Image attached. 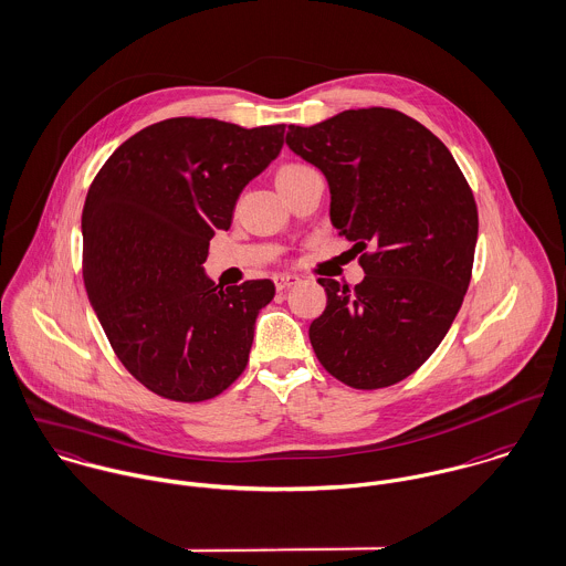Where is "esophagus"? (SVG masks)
<instances>
[{
	"instance_id": "esophagus-1",
	"label": "esophagus",
	"mask_w": 566,
	"mask_h": 566,
	"mask_svg": "<svg viewBox=\"0 0 566 566\" xmlns=\"http://www.w3.org/2000/svg\"><path fill=\"white\" fill-rule=\"evenodd\" d=\"M273 282H275V289H277V291H286V289L295 286V284L300 282V277H297V275H275Z\"/></svg>"
}]
</instances>
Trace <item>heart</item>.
Masks as SVG:
<instances>
[{"instance_id": "1", "label": "heart", "mask_w": 566, "mask_h": 566, "mask_svg": "<svg viewBox=\"0 0 566 566\" xmlns=\"http://www.w3.org/2000/svg\"><path fill=\"white\" fill-rule=\"evenodd\" d=\"M311 172H317V170L311 168V166H304V164H286L277 170V186L284 188V186H289V184H293V181H297V179H302Z\"/></svg>"}]
</instances>
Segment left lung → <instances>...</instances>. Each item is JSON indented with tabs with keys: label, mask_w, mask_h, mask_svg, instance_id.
I'll return each mask as SVG.
<instances>
[{
	"label": "left lung",
	"mask_w": 566,
	"mask_h": 566,
	"mask_svg": "<svg viewBox=\"0 0 566 566\" xmlns=\"http://www.w3.org/2000/svg\"><path fill=\"white\" fill-rule=\"evenodd\" d=\"M286 144L331 184V219L360 253L354 289L319 277L326 311L308 337L354 389L411 376L447 337L472 277L479 214L440 137L385 107L289 126Z\"/></svg>",
	"instance_id": "obj_1"
}]
</instances>
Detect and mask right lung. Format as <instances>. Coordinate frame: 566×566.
<instances>
[{
  "instance_id": "add662e5",
  "label": "right lung",
  "mask_w": 566,
  "mask_h": 566,
  "mask_svg": "<svg viewBox=\"0 0 566 566\" xmlns=\"http://www.w3.org/2000/svg\"><path fill=\"white\" fill-rule=\"evenodd\" d=\"M284 124L170 117L117 146L83 208V280L115 356L175 402L223 394L244 371L275 286H217L208 247L242 188L282 150Z\"/></svg>"
}]
</instances>
